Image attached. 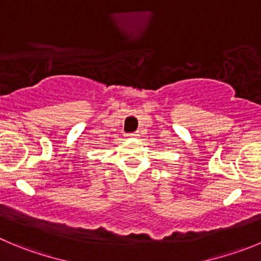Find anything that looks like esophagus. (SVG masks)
<instances>
[{"label": "esophagus", "mask_w": 261, "mask_h": 261, "mask_svg": "<svg viewBox=\"0 0 261 261\" xmlns=\"http://www.w3.org/2000/svg\"><path fill=\"white\" fill-rule=\"evenodd\" d=\"M130 136H135V138H138V136H140V134H139L138 131H136V133H134V134H130Z\"/></svg>", "instance_id": "obj_1"}]
</instances>
